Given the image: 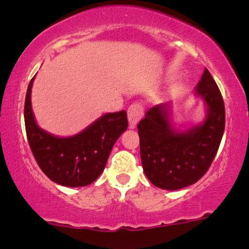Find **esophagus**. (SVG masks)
Wrapping results in <instances>:
<instances>
[{"label":"esophagus","mask_w":249,"mask_h":249,"mask_svg":"<svg viewBox=\"0 0 249 249\" xmlns=\"http://www.w3.org/2000/svg\"><path fill=\"white\" fill-rule=\"evenodd\" d=\"M142 106L140 103H133L130 106L127 110V118H128V125L131 128H134L137 126L138 122L140 121L142 116Z\"/></svg>","instance_id":"obj_1"}]
</instances>
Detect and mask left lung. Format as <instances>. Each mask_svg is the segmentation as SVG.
<instances>
[{"label": "left lung", "instance_id": "left-lung-1", "mask_svg": "<svg viewBox=\"0 0 249 249\" xmlns=\"http://www.w3.org/2000/svg\"><path fill=\"white\" fill-rule=\"evenodd\" d=\"M195 95L205 104V118L181 131L174 126L172 106L152 107L138 124L145 175L155 187L178 190L196 183L208 172L225 130V107L217 83L204 70Z\"/></svg>", "mask_w": 249, "mask_h": 249}]
</instances>
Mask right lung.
I'll return each mask as SVG.
<instances>
[{"label":"right lung","instance_id":"right-lung-1","mask_svg":"<svg viewBox=\"0 0 249 249\" xmlns=\"http://www.w3.org/2000/svg\"><path fill=\"white\" fill-rule=\"evenodd\" d=\"M34 79L29 83L24 106L28 142L38 166L53 182L64 187H85L101 175L110 152L127 128L125 110L101 116L71 137H56L39 127L31 106Z\"/></svg>","mask_w":249,"mask_h":249}]
</instances>
